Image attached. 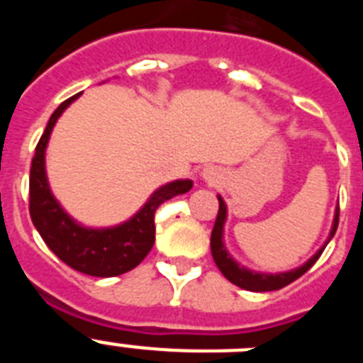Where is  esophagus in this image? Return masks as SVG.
<instances>
[{
	"mask_svg": "<svg viewBox=\"0 0 363 363\" xmlns=\"http://www.w3.org/2000/svg\"><path fill=\"white\" fill-rule=\"evenodd\" d=\"M200 176H201V179H203L205 184L216 185L218 182L221 179V171H220V169H216V167H205Z\"/></svg>",
	"mask_w": 363,
	"mask_h": 363,
	"instance_id": "esophagus-1",
	"label": "esophagus"
}]
</instances>
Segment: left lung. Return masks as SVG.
Here are the masks:
<instances>
[{"label": "left lung", "instance_id": "1", "mask_svg": "<svg viewBox=\"0 0 363 363\" xmlns=\"http://www.w3.org/2000/svg\"><path fill=\"white\" fill-rule=\"evenodd\" d=\"M218 201H220V209H218L216 221H214V229L211 233V252H213L214 264L218 265V269L221 271V274L230 281V284L238 285L245 291H252V293H267V291H278L285 285H289L291 281H294L296 278H300L303 272L309 271L314 265V262L320 258V255L323 252L325 245L331 242V238L335 236L336 227H338V207L335 211V218H333V225L329 230V236L323 242V245L320 247L318 251L314 252L306 264H301L300 267L291 269V271L284 272H262L255 271V269H249L245 265H242L240 262L233 258V255L229 252L225 245V221H227V203L223 201V198L218 194Z\"/></svg>", "mask_w": 363, "mask_h": 363}]
</instances>
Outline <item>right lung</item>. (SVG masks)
<instances>
[{
  "mask_svg": "<svg viewBox=\"0 0 363 363\" xmlns=\"http://www.w3.org/2000/svg\"><path fill=\"white\" fill-rule=\"evenodd\" d=\"M79 98L72 96L52 112L30 167V218L43 242L69 267L89 277H118L136 267L154 245L158 205L192 189V179H172L147 198L129 220L111 227H89L70 216L56 200L47 178L45 154L60 116Z\"/></svg>",
  "mask_w": 363,
  "mask_h": 363,
  "instance_id": "obj_1",
  "label": "right lung"
}]
</instances>
